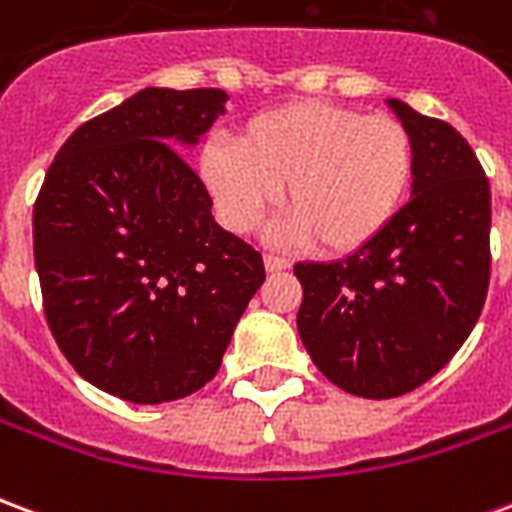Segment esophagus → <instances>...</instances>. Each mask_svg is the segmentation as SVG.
Wrapping results in <instances>:
<instances>
[{
	"mask_svg": "<svg viewBox=\"0 0 512 512\" xmlns=\"http://www.w3.org/2000/svg\"><path fill=\"white\" fill-rule=\"evenodd\" d=\"M263 263H266V271H285V268H290V260L288 257H279V255H266L263 257Z\"/></svg>",
	"mask_w": 512,
	"mask_h": 512,
	"instance_id": "34e87169",
	"label": "esophagus"
}]
</instances>
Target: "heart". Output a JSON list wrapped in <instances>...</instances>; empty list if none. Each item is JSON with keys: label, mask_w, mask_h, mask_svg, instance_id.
<instances>
[{"label": "heart", "mask_w": 512, "mask_h": 512, "mask_svg": "<svg viewBox=\"0 0 512 512\" xmlns=\"http://www.w3.org/2000/svg\"><path fill=\"white\" fill-rule=\"evenodd\" d=\"M414 136L389 115L326 101H293L249 117L238 145L211 139L200 178L222 222L249 233L285 186V241H318L351 255L392 224L414 180Z\"/></svg>", "instance_id": "heart-1"}]
</instances>
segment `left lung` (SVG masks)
I'll return each instance as SVG.
<instances>
[{
	"instance_id": "left-lung-1",
	"label": "left lung",
	"mask_w": 512,
	"mask_h": 512,
	"mask_svg": "<svg viewBox=\"0 0 512 512\" xmlns=\"http://www.w3.org/2000/svg\"><path fill=\"white\" fill-rule=\"evenodd\" d=\"M386 104L414 136L411 200L365 249L293 268L307 354L332 384L370 400L406 395L450 362L491 277V186L474 150L450 123Z\"/></svg>"
}]
</instances>
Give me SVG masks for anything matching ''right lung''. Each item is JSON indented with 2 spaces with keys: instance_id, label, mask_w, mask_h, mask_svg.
I'll return each instance as SVG.
<instances>
[{
  "instance_id": "obj_1",
  "label": "right lung",
  "mask_w": 512,
  "mask_h": 512,
  "mask_svg": "<svg viewBox=\"0 0 512 512\" xmlns=\"http://www.w3.org/2000/svg\"><path fill=\"white\" fill-rule=\"evenodd\" d=\"M224 104L213 87L139 90L68 136L35 200L51 334L84 381L128 403L208 384L266 279L175 147L197 145Z\"/></svg>"
}]
</instances>
